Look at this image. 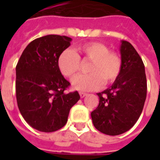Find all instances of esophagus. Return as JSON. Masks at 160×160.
Masks as SVG:
<instances>
[{"label": "esophagus", "instance_id": "34e87169", "mask_svg": "<svg viewBox=\"0 0 160 160\" xmlns=\"http://www.w3.org/2000/svg\"><path fill=\"white\" fill-rule=\"evenodd\" d=\"M87 94L85 93V92H80V98H85L86 96H87Z\"/></svg>", "mask_w": 160, "mask_h": 160}]
</instances>
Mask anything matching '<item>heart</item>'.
Segmentation results:
<instances>
[{
  "instance_id": "1",
  "label": "heart",
  "mask_w": 160,
  "mask_h": 160,
  "mask_svg": "<svg viewBox=\"0 0 160 160\" xmlns=\"http://www.w3.org/2000/svg\"><path fill=\"white\" fill-rule=\"evenodd\" d=\"M79 52L84 58L91 60L88 74H79L72 79V87L79 91H93L103 83L110 84L116 80L122 70V58L118 53L110 51L101 42H92L80 46ZM60 72L66 77H73L80 68V57L73 50L67 49L57 59Z\"/></svg>"
}]
</instances>
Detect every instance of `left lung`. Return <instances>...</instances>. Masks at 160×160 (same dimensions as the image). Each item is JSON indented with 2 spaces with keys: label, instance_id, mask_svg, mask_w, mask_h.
<instances>
[{
  "label": "left lung",
  "instance_id": "left-lung-1",
  "mask_svg": "<svg viewBox=\"0 0 160 160\" xmlns=\"http://www.w3.org/2000/svg\"><path fill=\"white\" fill-rule=\"evenodd\" d=\"M122 70L111 87L98 92L99 104L91 113L98 130L118 135L129 130L140 118L147 97L144 63L130 42L122 40Z\"/></svg>",
  "mask_w": 160,
  "mask_h": 160
}]
</instances>
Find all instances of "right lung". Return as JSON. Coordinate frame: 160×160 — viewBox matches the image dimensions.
<instances>
[{
  "label": "right lung",
  "instance_id": "1",
  "mask_svg": "<svg viewBox=\"0 0 160 160\" xmlns=\"http://www.w3.org/2000/svg\"><path fill=\"white\" fill-rule=\"evenodd\" d=\"M71 41L60 35L37 38L26 46L16 66L19 110L26 122L41 132L62 128L80 98L78 92H65L70 83L57 66L58 56Z\"/></svg>",
  "mask_w": 160,
  "mask_h": 160
}]
</instances>
